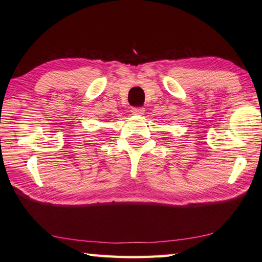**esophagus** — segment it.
Instances as JSON below:
<instances>
[{
  "label": "esophagus",
  "instance_id": "esophagus-1",
  "mask_svg": "<svg viewBox=\"0 0 262 262\" xmlns=\"http://www.w3.org/2000/svg\"><path fill=\"white\" fill-rule=\"evenodd\" d=\"M132 114L137 116H142L144 115V108H132Z\"/></svg>",
  "mask_w": 262,
  "mask_h": 262
}]
</instances>
